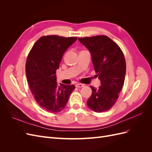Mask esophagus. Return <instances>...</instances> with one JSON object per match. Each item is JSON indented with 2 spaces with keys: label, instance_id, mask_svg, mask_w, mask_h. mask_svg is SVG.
<instances>
[{
  "label": "esophagus",
  "instance_id": "esophagus-1",
  "mask_svg": "<svg viewBox=\"0 0 152 152\" xmlns=\"http://www.w3.org/2000/svg\"><path fill=\"white\" fill-rule=\"evenodd\" d=\"M75 86L77 87H82L84 86V84H76Z\"/></svg>",
  "mask_w": 152,
  "mask_h": 152
}]
</instances>
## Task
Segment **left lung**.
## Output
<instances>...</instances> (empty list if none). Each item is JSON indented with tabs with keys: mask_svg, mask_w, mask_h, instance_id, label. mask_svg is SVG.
<instances>
[{
	"mask_svg": "<svg viewBox=\"0 0 152 152\" xmlns=\"http://www.w3.org/2000/svg\"><path fill=\"white\" fill-rule=\"evenodd\" d=\"M79 42L91 53L94 69L101 86H91L92 94L87 104L95 112L111 108L118 98L125 79L126 64L121 48L105 35L79 38Z\"/></svg>",
	"mask_w": 152,
	"mask_h": 152,
	"instance_id": "1",
	"label": "left lung"
}]
</instances>
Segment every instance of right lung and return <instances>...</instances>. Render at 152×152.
Here are the masks:
<instances>
[{"instance_id":"right-lung-1","label":"right lung","mask_w":152,"mask_h":152,"mask_svg":"<svg viewBox=\"0 0 152 152\" xmlns=\"http://www.w3.org/2000/svg\"><path fill=\"white\" fill-rule=\"evenodd\" d=\"M77 37L48 35L32 47L26 62V75L31 93L40 107L51 113L59 112L68 102L74 85L56 83V71L64 53Z\"/></svg>"}]
</instances>
